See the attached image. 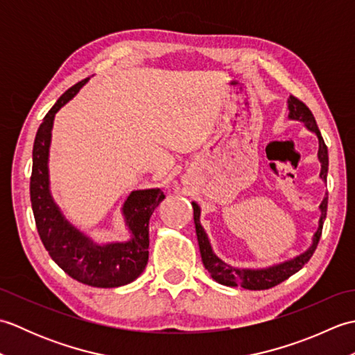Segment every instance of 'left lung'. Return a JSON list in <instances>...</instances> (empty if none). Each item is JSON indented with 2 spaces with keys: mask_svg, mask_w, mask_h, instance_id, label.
<instances>
[{
  "mask_svg": "<svg viewBox=\"0 0 355 355\" xmlns=\"http://www.w3.org/2000/svg\"><path fill=\"white\" fill-rule=\"evenodd\" d=\"M288 110H290L288 117L291 120L302 122L308 128V130L318 135V139H319L318 157L320 162V178H322V182L327 183L328 148L325 145V141H323V139H322L313 112L302 101H299L297 97H294V96H290ZM192 207H193V223H195V230H197L201 259H202V263H205L206 270L210 273V276L214 277V281H216L221 285H227V286H243V288H245V290H268V288H271V286L284 282L285 279H288L294 273H297V271L302 268L308 261H310V258L315 250V247H318V244H319L320 235H322L323 221H325V218H327L328 197L323 198V201L319 206L320 220H319V227H318V230H315L314 236H313V244L308 247L304 253L296 256V258L284 261L281 263H276V266H271L267 268H236V267L229 266V263H225L223 259L218 258V256L212 250V245H210V243H209L207 233L205 232V229H202V225L200 223V215H201L200 206L193 201Z\"/></svg>",
  "mask_w": 355,
  "mask_h": 355,
  "instance_id": "obj_1",
  "label": "left lung"
}]
</instances>
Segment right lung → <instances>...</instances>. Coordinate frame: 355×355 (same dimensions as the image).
<instances>
[{"label": "right lung", "instance_id": "add662e5", "mask_svg": "<svg viewBox=\"0 0 355 355\" xmlns=\"http://www.w3.org/2000/svg\"><path fill=\"white\" fill-rule=\"evenodd\" d=\"M88 79L67 89L45 114L33 143L30 201L40 238L51 259L76 281L99 288H114L135 281L149 258V218L164 200L160 189L132 191L122 207L131 238L125 243L97 244L65 220L53 201L49 182V150L56 112L78 94Z\"/></svg>", "mask_w": 355, "mask_h": 355}]
</instances>
